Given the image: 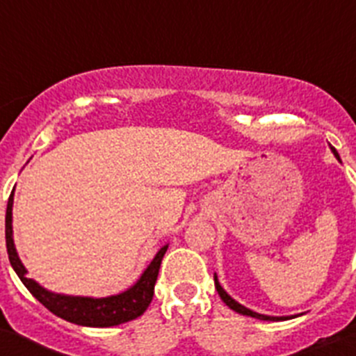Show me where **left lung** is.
<instances>
[{"label": "left lung", "instance_id": "obj_1", "mask_svg": "<svg viewBox=\"0 0 356 356\" xmlns=\"http://www.w3.org/2000/svg\"><path fill=\"white\" fill-rule=\"evenodd\" d=\"M330 149L333 151V155L337 156V160L341 162V156H339V153L335 151V147L330 146ZM213 284H216V289H217V294L221 296V300L225 301L226 305H228L232 310H235V312L242 314V316H250V317H254V319H262V321H285V319H292L294 316H282V317H276V316H266V314H259L254 312V310H251V308L244 307V305H241L238 301H235L232 296L228 294V292L225 291V289L221 287V284H219V280H217V275H213Z\"/></svg>", "mask_w": 356, "mask_h": 356}]
</instances>
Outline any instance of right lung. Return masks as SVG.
Returning <instances> with one entry per match:
<instances>
[{
	"mask_svg": "<svg viewBox=\"0 0 356 356\" xmlns=\"http://www.w3.org/2000/svg\"><path fill=\"white\" fill-rule=\"evenodd\" d=\"M12 209H14V191L8 197L5 216V238L6 251H8V260L14 267L15 275L21 278L24 287L33 294L35 300H39L49 312L62 319L74 323L80 326H96V328H108V326H118L122 323H128L131 319H137L146 312L153 300L155 292L156 276H159L160 264H162L163 254L168 251L169 244L160 248L149 266L146 267L140 275V278L135 282L127 291L119 294L106 296V298H90V296H69L51 292L37 284L35 280L26 278V267L19 259L17 250L14 244V229H12Z\"/></svg>",
	"mask_w": 356,
	"mask_h": 356,
	"instance_id": "add662e5",
	"label": "right lung"
}]
</instances>
